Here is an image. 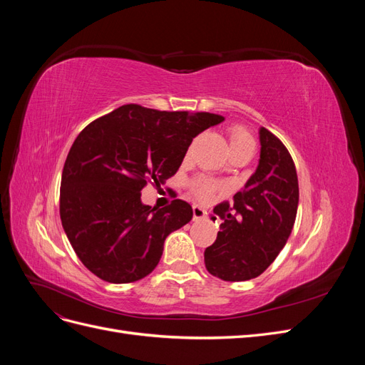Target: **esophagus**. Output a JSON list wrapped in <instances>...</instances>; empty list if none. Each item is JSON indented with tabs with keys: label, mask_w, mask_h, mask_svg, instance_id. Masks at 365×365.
Segmentation results:
<instances>
[{
	"label": "esophagus",
	"mask_w": 365,
	"mask_h": 365,
	"mask_svg": "<svg viewBox=\"0 0 365 365\" xmlns=\"http://www.w3.org/2000/svg\"><path fill=\"white\" fill-rule=\"evenodd\" d=\"M207 217V212L200 207V205H193V220H202Z\"/></svg>",
	"instance_id": "34e87169"
}]
</instances>
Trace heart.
Instances as JSON below:
<instances>
[{"label":"heart","mask_w":365,"mask_h":365,"mask_svg":"<svg viewBox=\"0 0 365 365\" xmlns=\"http://www.w3.org/2000/svg\"><path fill=\"white\" fill-rule=\"evenodd\" d=\"M228 140H230L231 150L244 148V146H254L252 137L244 126L230 128ZM217 189H219V185L207 178H197L192 182V190L196 195L197 200H201V201H208Z\"/></svg>","instance_id":"heart-1"}]
</instances>
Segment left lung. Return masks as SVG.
<instances>
[{
  "mask_svg": "<svg viewBox=\"0 0 365 365\" xmlns=\"http://www.w3.org/2000/svg\"><path fill=\"white\" fill-rule=\"evenodd\" d=\"M256 172L231 207L213 212L222 219L213 245L204 251L207 271L225 282L256 279L279 256L297 216L298 178L291 153L268 129L260 128Z\"/></svg>",
  "mask_w": 365,
  "mask_h": 365,
  "instance_id": "1",
  "label": "left lung"
}]
</instances>
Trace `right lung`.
Returning <instances> with one entry per match:
<instances>
[{
    "label": "right lung",
    "instance_id": "right-lung-1",
    "mask_svg": "<svg viewBox=\"0 0 365 365\" xmlns=\"http://www.w3.org/2000/svg\"><path fill=\"white\" fill-rule=\"evenodd\" d=\"M222 115L123 105L91 121L65 160L59 212L77 257L98 279L132 283L158 264L164 240L190 222L189 202L141 204L148 182L178 172L193 138Z\"/></svg>",
    "mask_w": 365,
    "mask_h": 365
}]
</instances>
